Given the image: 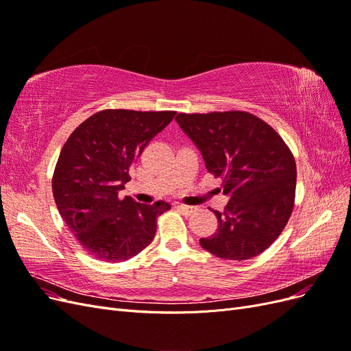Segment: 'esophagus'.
<instances>
[{"mask_svg": "<svg viewBox=\"0 0 351 351\" xmlns=\"http://www.w3.org/2000/svg\"><path fill=\"white\" fill-rule=\"evenodd\" d=\"M177 209L182 210L184 215H192L195 208L193 206H187V205H177Z\"/></svg>", "mask_w": 351, "mask_h": 351, "instance_id": "1", "label": "esophagus"}]
</instances>
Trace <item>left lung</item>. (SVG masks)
Masks as SVG:
<instances>
[{"mask_svg": "<svg viewBox=\"0 0 351 351\" xmlns=\"http://www.w3.org/2000/svg\"><path fill=\"white\" fill-rule=\"evenodd\" d=\"M176 120L230 196L224 212L214 210L217 232L200 239V246L221 259L258 256L278 239L294 208L297 169L290 147L246 111L180 112Z\"/></svg>", "mask_w": 351, "mask_h": 351, "instance_id": "8db88e82", "label": "left lung"}]
</instances>
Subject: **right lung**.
Instances as JSON below:
<instances>
[{"instance_id":"1","label":"right lung","mask_w":351,"mask_h":351,"mask_svg":"<svg viewBox=\"0 0 351 351\" xmlns=\"http://www.w3.org/2000/svg\"><path fill=\"white\" fill-rule=\"evenodd\" d=\"M176 111L104 110L90 115L62 146L52 176L61 218L92 258L124 262L149 246L156 218L171 209L120 199L129 169Z\"/></svg>"}]
</instances>
